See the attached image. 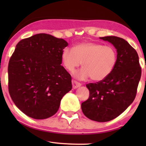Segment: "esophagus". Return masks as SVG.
<instances>
[{
	"mask_svg": "<svg viewBox=\"0 0 146 146\" xmlns=\"http://www.w3.org/2000/svg\"><path fill=\"white\" fill-rule=\"evenodd\" d=\"M72 88L74 89L77 88H78L81 86L80 83L76 80H72Z\"/></svg>",
	"mask_w": 146,
	"mask_h": 146,
	"instance_id": "34e87169",
	"label": "esophagus"
}]
</instances>
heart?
I'll use <instances>...</instances> for the list:
<instances>
[{
	"mask_svg": "<svg viewBox=\"0 0 146 146\" xmlns=\"http://www.w3.org/2000/svg\"><path fill=\"white\" fill-rule=\"evenodd\" d=\"M64 67L73 71L82 63L83 68L75 72L77 78L85 80L90 77L98 82L107 78L113 71L117 62V51L111 46L84 42L64 49L61 55Z\"/></svg>",
	"mask_w": 146,
	"mask_h": 146,
	"instance_id": "heart-1",
	"label": "heart"
}]
</instances>
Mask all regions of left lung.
Returning a JSON list of instances; mask_svg holds the SVG:
<instances>
[{
    "mask_svg": "<svg viewBox=\"0 0 146 146\" xmlns=\"http://www.w3.org/2000/svg\"><path fill=\"white\" fill-rule=\"evenodd\" d=\"M100 38L116 48V64L103 80L86 84L90 96L81 108L88 118L105 122L117 117L134 100L141 68L136 50L124 39L113 36Z\"/></svg>",
    "mask_w": 146,
    "mask_h": 146,
    "instance_id": "left-lung-1",
    "label": "left lung"
}]
</instances>
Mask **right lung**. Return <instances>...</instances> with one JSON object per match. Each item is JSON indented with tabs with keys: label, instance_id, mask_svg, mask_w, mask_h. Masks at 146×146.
<instances>
[{
	"label": "right lung",
	"instance_id": "right-lung-1",
	"mask_svg": "<svg viewBox=\"0 0 146 146\" xmlns=\"http://www.w3.org/2000/svg\"><path fill=\"white\" fill-rule=\"evenodd\" d=\"M68 42L47 34L21 40L9 62V92L19 110L34 119L54 115L72 90V77L62 64Z\"/></svg>",
	"mask_w": 146,
	"mask_h": 146
}]
</instances>
